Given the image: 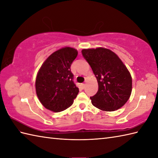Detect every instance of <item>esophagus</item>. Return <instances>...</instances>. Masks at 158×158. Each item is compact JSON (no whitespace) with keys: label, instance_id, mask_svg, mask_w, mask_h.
Wrapping results in <instances>:
<instances>
[{"label":"esophagus","instance_id":"obj_1","mask_svg":"<svg viewBox=\"0 0 158 158\" xmlns=\"http://www.w3.org/2000/svg\"><path fill=\"white\" fill-rule=\"evenodd\" d=\"M85 85H86V84L85 83H81V87L83 88H85Z\"/></svg>","mask_w":158,"mask_h":158}]
</instances>
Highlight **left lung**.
<instances>
[{
	"label": "left lung",
	"instance_id": "1",
	"mask_svg": "<svg viewBox=\"0 0 158 158\" xmlns=\"http://www.w3.org/2000/svg\"><path fill=\"white\" fill-rule=\"evenodd\" d=\"M85 59L98 83V90L90 97L92 104L104 111H114L130 98L132 81L129 70L118 56L105 48L83 49Z\"/></svg>",
	"mask_w": 158,
	"mask_h": 158
}]
</instances>
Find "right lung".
<instances>
[{
  "label": "right lung",
  "instance_id": "add662e5",
  "mask_svg": "<svg viewBox=\"0 0 158 158\" xmlns=\"http://www.w3.org/2000/svg\"><path fill=\"white\" fill-rule=\"evenodd\" d=\"M78 52L64 47L52 53L43 63L36 77V93L47 109L60 112L73 105L79 93L70 66Z\"/></svg>",
  "mask_w": 158,
  "mask_h": 158
}]
</instances>
